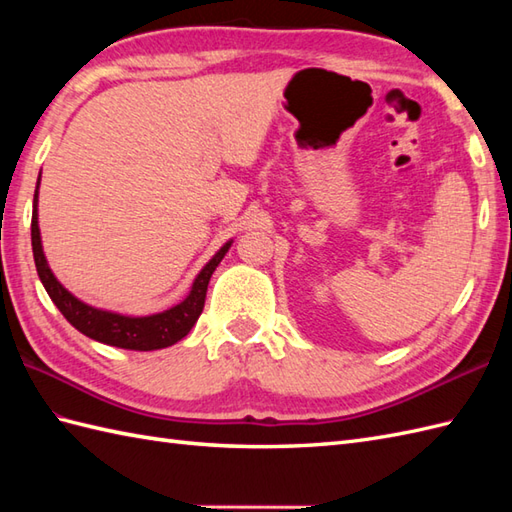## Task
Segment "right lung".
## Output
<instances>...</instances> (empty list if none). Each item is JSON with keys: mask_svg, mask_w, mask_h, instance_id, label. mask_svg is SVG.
Returning a JSON list of instances; mask_svg holds the SVG:
<instances>
[{"mask_svg": "<svg viewBox=\"0 0 512 512\" xmlns=\"http://www.w3.org/2000/svg\"><path fill=\"white\" fill-rule=\"evenodd\" d=\"M39 182H41V173L37 180L35 200H32V224H30L32 255H35V266H37L41 284L46 288L52 303L59 308L63 317L68 319L81 334L90 336V339L105 345L123 347V350L151 352V350H162V347H169L173 343H178L180 339H184L202 314L206 288H209L211 275L215 273L217 264H220L224 255L228 253L233 239H228V242L209 259V262H206V266L200 270L198 277L193 279L189 295L184 297L178 306L156 312V314H147V317H129V314L94 308L90 303L76 299L68 288H63L61 281L54 277V273L50 270L46 255H43L39 213H37Z\"/></svg>", "mask_w": 512, "mask_h": 512, "instance_id": "add662e5", "label": "right lung"}]
</instances>
